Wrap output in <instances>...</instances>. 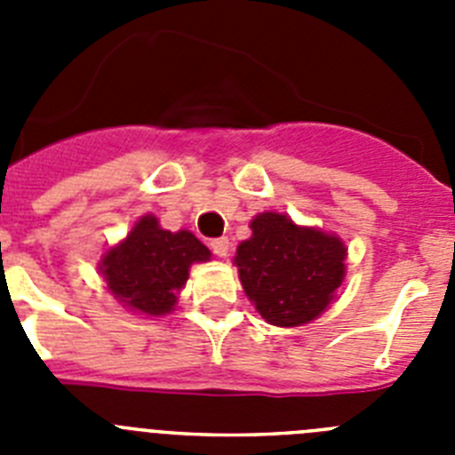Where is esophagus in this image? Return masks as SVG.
Instances as JSON below:
<instances>
[{
	"label": "esophagus",
	"mask_w": 455,
	"mask_h": 455,
	"mask_svg": "<svg viewBox=\"0 0 455 455\" xmlns=\"http://www.w3.org/2000/svg\"><path fill=\"white\" fill-rule=\"evenodd\" d=\"M212 251H214V255L219 257H228L230 255V239L228 236H219V239L212 241Z\"/></svg>",
	"instance_id": "obj_1"
}]
</instances>
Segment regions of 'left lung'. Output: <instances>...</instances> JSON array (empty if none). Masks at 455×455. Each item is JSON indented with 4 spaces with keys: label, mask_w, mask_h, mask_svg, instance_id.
Here are the masks:
<instances>
[{
    "label": "left lung",
    "mask_w": 455,
    "mask_h": 455,
    "mask_svg": "<svg viewBox=\"0 0 455 455\" xmlns=\"http://www.w3.org/2000/svg\"><path fill=\"white\" fill-rule=\"evenodd\" d=\"M235 264L243 291L264 321L280 328L309 323L325 312L347 275V246L319 228L264 212L251 220Z\"/></svg>",
    "instance_id": "1"
}]
</instances>
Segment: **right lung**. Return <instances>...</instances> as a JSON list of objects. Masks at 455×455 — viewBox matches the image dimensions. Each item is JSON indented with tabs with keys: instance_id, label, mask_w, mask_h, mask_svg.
Wrapping results in <instances>:
<instances>
[{
	"instance_id": "obj_1",
	"label": "right lung",
	"mask_w": 455,
	"mask_h": 455,
	"mask_svg": "<svg viewBox=\"0 0 455 455\" xmlns=\"http://www.w3.org/2000/svg\"><path fill=\"white\" fill-rule=\"evenodd\" d=\"M212 252L188 230H164L152 214L136 220L118 246L108 248L100 273L114 299L146 316L168 315L187 284L188 268Z\"/></svg>"
}]
</instances>
